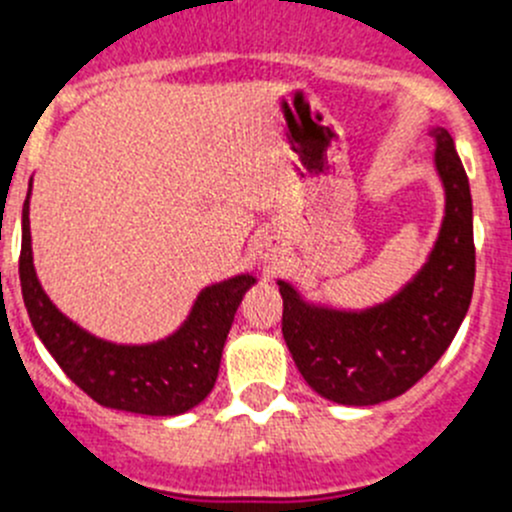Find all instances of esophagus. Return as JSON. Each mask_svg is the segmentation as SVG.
<instances>
[{
  "label": "esophagus",
  "mask_w": 512,
  "mask_h": 512,
  "mask_svg": "<svg viewBox=\"0 0 512 512\" xmlns=\"http://www.w3.org/2000/svg\"><path fill=\"white\" fill-rule=\"evenodd\" d=\"M260 255H262V260L270 262V260H275L277 255H280V247H277V242L270 240V242H265V245H262Z\"/></svg>",
  "instance_id": "1"
}]
</instances>
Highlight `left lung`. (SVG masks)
<instances>
[{
	"mask_svg": "<svg viewBox=\"0 0 512 512\" xmlns=\"http://www.w3.org/2000/svg\"><path fill=\"white\" fill-rule=\"evenodd\" d=\"M445 212L423 267L395 295L362 310L320 305L277 280L282 337L305 382L337 405H377L410 390L453 342L475 282L473 197L453 137L430 130Z\"/></svg>",
	"mask_w": 512,
	"mask_h": 512,
	"instance_id": "8db88e82",
	"label": "left lung"
}]
</instances>
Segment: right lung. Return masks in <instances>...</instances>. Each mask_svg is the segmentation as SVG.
<instances>
[{
  "instance_id": "right-lung-1",
  "label": "right lung",
  "mask_w": 512,
  "mask_h": 512,
  "mask_svg": "<svg viewBox=\"0 0 512 512\" xmlns=\"http://www.w3.org/2000/svg\"><path fill=\"white\" fill-rule=\"evenodd\" d=\"M32 195V185H29ZM29 195L22 210L19 282L34 332L69 380L99 405L172 418L200 405L215 388L222 347L242 297L257 282L250 272L207 285L172 335L145 345L102 340L69 320L44 292L34 270Z\"/></svg>"
}]
</instances>
